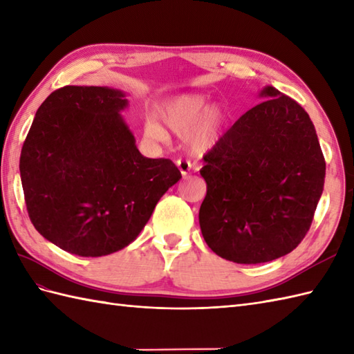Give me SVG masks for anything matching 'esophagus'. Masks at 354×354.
Instances as JSON below:
<instances>
[{
  "mask_svg": "<svg viewBox=\"0 0 354 354\" xmlns=\"http://www.w3.org/2000/svg\"><path fill=\"white\" fill-rule=\"evenodd\" d=\"M176 165H177V168H178V171H180V174H182L183 177H186L187 174H189L191 169H192V165H191L189 160L178 159V160L176 162Z\"/></svg>",
  "mask_w": 354,
  "mask_h": 354,
  "instance_id": "obj_1",
  "label": "esophagus"
}]
</instances>
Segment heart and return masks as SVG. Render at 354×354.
<instances>
[{
  "label": "heart",
  "instance_id": "heart-1",
  "mask_svg": "<svg viewBox=\"0 0 354 354\" xmlns=\"http://www.w3.org/2000/svg\"><path fill=\"white\" fill-rule=\"evenodd\" d=\"M209 104L204 93H182L172 97L159 107L157 116L176 135L183 136L189 150L204 153L214 147L221 136L225 120L224 109ZM147 136L156 140H167L168 135L154 118L145 121Z\"/></svg>",
  "mask_w": 354,
  "mask_h": 354
}]
</instances>
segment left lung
<instances>
[{"mask_svg": "<svg viewBox=\"0 0 354 354\" xmlns=\"http://www.w3.org/2000/svg\"><path fill=\"white\" fill-rule=\"evenodd\" d=\"M203 157L200 227L209 248L236 263L290 253L308 233L326 160L304 109L272 86Z\"/></svg>", "mask_w": 354, "mask_h": 354, "instance_id": "obj_1", "label": "left lung"}]
</instances>
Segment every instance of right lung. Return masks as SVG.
Segmentation results:
<instances>
[{"instance_id": "1", "label": "right lung", "mask_w": 354, "mask_h": 354, "mask_svg": "<svg viewBox=\"0 0 354 354\" xmlns=\"http://www.w3.org/2000/svg\"><path fill=\"white\" fill-rule=\"evenodd\" d=\"M125 92L65 86L50 93L22 145L19 171L35 229L71 254L100 257L138 238L182 174L148 159L121 112Z\"/></svg>"}]
</instances>
